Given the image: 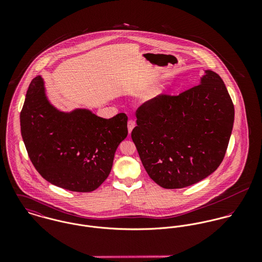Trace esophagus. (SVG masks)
<instances>
[{"label": "esophagus", "instance_id": "obj_1", "mask_svg": "<svg viewBox=\"0 0 262 262\" xmlns=\"http://www.w3.org/2000/svg\"><path fill=\"white\" fill-rule=\"evenodd\" d=\"M134 127H135V121L129 120V121H128V132H129V134L132 132V130H133Z\"/></svg>", "mask_w": 262, "mask_h": 262}]
</instances>
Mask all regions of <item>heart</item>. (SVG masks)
<instances>
[{"label": "heart", "mask_w": 262, "mask_h": 262, "mask_svg": "<svg viewBox=\"0 0 262 262\" xmlns=\"http://www.w3.org/2000/svg\"><path fill=\"white\" fill-rule=\"evenodd\" d=\"M158 95H159V93H158L157 91L150 92L149 94H147V95L145 96V100H146V101H152V100H154Z\"/></svg>", "instance_id": "obj_1"}]
</instances>
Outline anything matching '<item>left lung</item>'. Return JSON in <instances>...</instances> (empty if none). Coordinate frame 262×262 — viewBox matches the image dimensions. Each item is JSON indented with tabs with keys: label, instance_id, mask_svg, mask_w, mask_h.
Returning <instances> with one entry per match:
<instances>
[{
	"label": "left lung",
	"instance_id": "left-lung-1",
	"mask_svg": "<svg viewBox=\"0 0 262 262\" xmlns=\"http://www.w3.org/2000/svg\"><path fill=\"white\" fill-rule=\"evenodd\" d=\"M136 118L131 137L150 179L163 188H182L206 179L223 161L234 105L220 75L206 71L200 84L145 102Z\"/></svg>",
	"mask_w": 262,
	"mask_h": 262
}]
</instances>
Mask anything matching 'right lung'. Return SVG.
Returning a JSON list of instances; mask_svg holds the SVG:
<instances>
[{"label":"right lung","mask_w":262,"mask_h":262,"mask_svg":"<svg viewBox=\"0 0 262 262\" xmlns=\"http://www.w3.org/2000/svg\"><path fill=\"white\" fill-rule=\"evenodd\" d=\"M127 121L124 113L104 119L84 109L56 110L41 76L30 82L20 113L22 138L40 176L79 192L95 190L108 178L116 149L127 137Z\"/></svg>","instance_id":"right-lung-1"}]
</instances>
